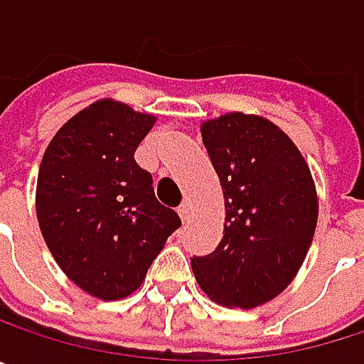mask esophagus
<instances>
[{
	"label": "esophagus",
	"mask_w": 364,
	"mask_h": 364,
	"mask_svg": "<svg viewBox=\"0 0 364 364\" xmlns=\"http://www.w3.org/2000/svg\"><path fill=\"white\" fill-rule=\"evenodd\" d=\"M177 213H179L181 221H187V219H189V213H191V204H189V202H183L181 206L177 208Z\"/></svg>",
	"instance_id": "obj_1"
}]
</instances>
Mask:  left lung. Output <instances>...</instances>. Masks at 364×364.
Listing matches in <instances>:
<instances>
[{
	"instance_id": "obj_1",
	"label": "left lung",
	"mask_w": 364,
	"mask_h": 364,
	"mask_svg": "<svg viewBox=\"0 0 364 364\" xmlns=\"http://www.w3.org/2000/svg\"><path fill=\"white\" fill-rule=\"evenodd\" d=\"M219 175L225 223L219 247L191 257L200 289L225 308L278 297L310 251L318 196L297 145L263 115L232 111L200 126Z\"/></svg>"
}]
</instances>
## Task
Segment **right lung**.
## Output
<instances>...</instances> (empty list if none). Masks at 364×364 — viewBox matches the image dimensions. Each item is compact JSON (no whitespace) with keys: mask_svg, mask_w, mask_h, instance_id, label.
<instances>
[{"mask_svg":"<svg viewBox=\"0 0 364 364\" xmlns=\"http://www.w3.org/2000/svg\"><path fill=\"white\" fill-rule=\"evenodd\" d=\"M156 115L101 99L67 119L48 143L37 175L41 236L58 267L88 295L134 293L179 215L160 204L154 179L134 162Z\"/></svg>","mask_w":364,"mask_h":364,"instance_id":"obj_1","label":"right lung"}]
</instances>
